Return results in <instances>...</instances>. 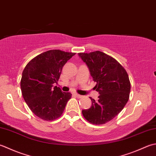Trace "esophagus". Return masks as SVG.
I'll use <instances>...</instances> for the list:
<instances>
[{
  "instance_id": "34e87169",
  "label": "esophagus",
  "mask_w": 156,
  "mask_h": 156,
  "mask_svg": "<svg viewBox=\"0 0 156 156\" xmlns=\"http://www.w3.org/2000/svg\"><path fill=\"white\" fill-rule=\"evenodd\" d=\"M74 95H75V96L76 97L79 98H81L83 97L82 96H81V95H79V94H74Z\"/></svg>"
}]
</instances>
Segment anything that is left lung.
<instances>
[{
	"label": "left lung",
	"instance_id": "8db88e82",
	"mask_svg": "<svg viewBox=\"0 0 156 156\" xmlns=\"http://www.w3.org/2000/svg\"><path fill=\"white\" fill-rule=\"evenodd\" d=\"M96 83L94 89L100 96L97 101L90 98L91 106L83 110L87 121L103 125L121 112L127 103L131 91L129 75L122 65L112 57L102 52L79 53Z\"/></svg>",
	"mask_w": 156,
	"mask_h": 156
}]
</instances>
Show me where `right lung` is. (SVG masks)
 Returning <instances> with one entry per match:
<instances>
[{"label": "right lung", "mask_w": 156, "mask_h": 156, "mask_svg": "<svg viewBox=\"0 0 156 156\" xmlns=\"http://www.w3.org/2000/svg\"><path fill=\"white\" fill-rule=\"evenodd\" d=\"M75 53L52 50L35 57L25 66L21 80L24 100L32 112L44 120H53L64 112L71 99L53 85L58 81L62 69Z\"/></svg>", "instance_id": "obj_1"}]
</instances>
